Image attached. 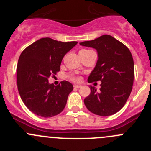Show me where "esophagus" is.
I'll list each match as a JSON object with an SVG mask.
<instances>
[{"label": "esophagus", "instance_id": "34e87169", "mask_svg": "<svg viewBox=\"0 0 151 151\" xmlns=\"http://www.w3.org/2000/svg\"><path fill=\"white\" fill-rule=\"evenodd\" d=\"M73 87H74L75 88H80V87H81V86L79 85V84H75V85L73 86Z\"/></svg>", "mask_w": 151, "mask_h": 151}]
</instances>
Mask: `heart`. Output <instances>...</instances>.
Instances as JSON below:
<instances>
[{
	"label": "heart",
	"instance_id": "heart-1",
	"mask_svg": "<svg viewBox=\"0 0 151 151\" xmlns=\"http://www.w3.org/2000/svg\"><path fill=\"white\" fill-rule=\"evenodd\" d=\"M71 80L72 81H75V82H78L80 81V78L78 76H71Z\"/></svg>",
	"mask_w": 151,
	"mask_h": 151
}]
</instances>
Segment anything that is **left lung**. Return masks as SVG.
Listing matches in <instances>:
<instances>
[{
	"instance_id": "8db88e82",
	"label": "left lung",
	"mask_w": 151,
	"mask_h": 151,
	"mask_svg": "<svg viewBox=\"0 0 151 151\" xmlns=\"http://www.w3.org/2000/svg\"><path fill=\"white\" fill-rule=\"evenodd\" d=\"M80 45L96 49L98 61L88 77L89 83L101 81L100 91L90 85V94L84 99L93 113L108 116L119 111L132 91L134 63L129 49L113 36L104 35Z\"/></svg>"
}]
</instances>
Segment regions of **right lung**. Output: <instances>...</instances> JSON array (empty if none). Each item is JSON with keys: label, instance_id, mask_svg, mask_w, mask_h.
I'll return each instance as SVG.
<instances>
[{"label": "right lung", "instance_id": "obj_1", "mask_svg": "<svg viewBox=\"0 0 151 151\" xmlns=\"http://www.w3.org/2000/svg\"><path fill=\"white\" fill-rule=\"evenodd\" d=\"M77 41L61 42L43 38L21 52L17 66V84L21 98L35 115L52 117L62 112L73 86L62 81L55 86L48 78L60 70L64 55Z\"/></svg>", "mask_w": 151, "mask_h": 151}]
</instances>
